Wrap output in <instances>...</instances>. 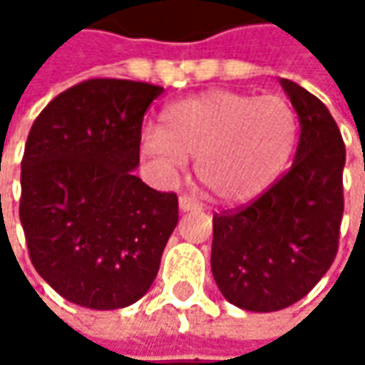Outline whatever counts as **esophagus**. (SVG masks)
<instances>
[{"mask_svg": "<svg viewBox=\"0 0 365 365\" xmlns=\"http://www.w3.org/2000/svg\"><path fill=\"white\" fill-rule=\"evenodd\" d=\"M178 207H180V211H192V209H199L201 203H199L195 197H190V195H180Z\"/></svg>", "mask_w": 365, "mask_h": 365, "instance_id": "esophagus-1", "label": "esophagus"}]
</instances>
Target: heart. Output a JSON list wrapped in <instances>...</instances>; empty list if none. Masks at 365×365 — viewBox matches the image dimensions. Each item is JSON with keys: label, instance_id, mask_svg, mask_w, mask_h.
I'll use <instances>...</instances> for the list:
<instances>
[{"label": "heart", "instance_id": "obj_1", "mask_svg": "<svg viewBox=\"0 0 365 365\" xmlns=\"http://www.w3.org/2000/svg\"><path fill=\"white\" fill-rule=\"evenodd\" d=\"M297 115L278 95L209 91L162 113V130L144 135L166 173L197 156V178L219 201H245L266 189L294 148Z\"/></svg>", "mask_w": 365, "mask_h": 365}]
</instances>
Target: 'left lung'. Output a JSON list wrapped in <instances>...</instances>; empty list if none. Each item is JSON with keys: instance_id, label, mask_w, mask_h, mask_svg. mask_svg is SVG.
<instances>
[{"instance_id": "8db88e82", "label": "left lung", "mask_w": 365, "mask_h": 365, "mask_svg": "<svg viewBox=\"0 0 365 365\" xmlns=\"http://www.w3.org/2000/svg\"><path fill=\"white\" fill-rule=\"evenodd\" d=\"M301 138L294 162L258 199L213 215L211 272L227 301L254 313L287 309L323 278L344 217L345 144L329 109L280 78Z\"/></svg>"}]
</instances>
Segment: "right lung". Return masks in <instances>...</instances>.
Segmentation results:
<instances>
[{
	"label": "right lung",
	"instance_id": "obj_1",
	"mask_svg": "<svg viewBox=\"0 0 365 365\" xmlns=\"http://www.w3.org/2000/svg\"><path fill=\"white\" fill-rule=\"evenodd\" d=\"M162 91L89 78L54 97L28 133L20 221L30 259L78 307L113 311L142 299L178 223L175 192L133 173L144 113Z\"/></svg>",
	"mask_w": 365,
	"mask_h": 365
}]
</instances>
